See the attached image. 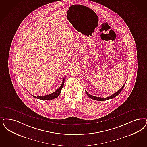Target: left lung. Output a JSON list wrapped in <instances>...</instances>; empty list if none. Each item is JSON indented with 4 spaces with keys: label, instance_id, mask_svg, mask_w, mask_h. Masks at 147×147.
<instances>
[{
    "label": "left lung",
    "instance_id": "left-lung-1",
    "mask_svg": "<svg viewBox=\"0 0 147 147\" xmlns=\"http://www.w3.org/2000/svg\"><path fill=\"white\" fill-rule=\"evenodd\" d=\"M125 84H124V85L121 87V88L119 91L116 92L115 93L113 94L111 96L107 97V98H100V97H96V96H92L91 94H88V93H87V92L86 91V94H87V95L88 96V97L91 98V99H93V100H97V101H104V100H109V99H110L114 98H115L116 96H117L121 93V90H123V88L124 86L125 85Z\"/></svg>",
    "mask_w": 147,
    "mask_h": 147
}]
</instances>
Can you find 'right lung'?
Wrapping results in <instances>:
<instances>
[{
    "instance_id": "right-lung-1",
    "label": "right lung",
    "mask_w": 147,
    "mask_h": 147,
    "mask_svg": "<svg viewBox=\"0 0 147 147\" xmlns=\"http://www.w3.org/2000/svg\"><path fill=\"white\" fill-rule=\"evenodd\" d=\"M65 81V78L63 79L62 80V82L61 84V86L56 90L54 92L52 93L51 94L49 95H47V96H32L35 97L36 98L39 99L40 100H52L53 99H55L56 98H57V96H59L61 93V90L63 88V86L64 85V82Z\"/></svg>"
}]
</instances>
